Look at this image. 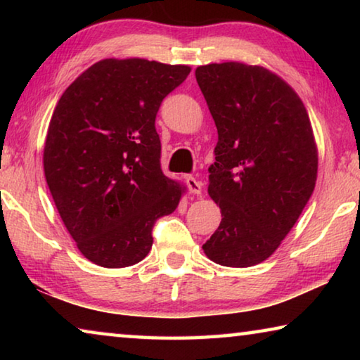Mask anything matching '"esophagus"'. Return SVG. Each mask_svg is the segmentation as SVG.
Listing matches in <instances>:
<instances>
[{"label":"esophagus","mask_w":360,"mask_h":360,"mask_svg":"<svg viewBox=\"0 0 360 360\" xmlns=\"http://www.w3.org/2000/svg\"><path fill=\"white\" fill-rule=\"evenodd\" d=\"M186 182H187L188 192H191L192 195H202V182L192 178V176H187Z\"/></svg>","instance_id":"obj_1"}]
</instances>
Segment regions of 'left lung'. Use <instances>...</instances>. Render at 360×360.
I'll return each mask as SVG.
<instances>
[{
	"label": "left lung",
	"mask_w": 360,
	"mask_h": 360,
	"mask_svg": "<svg viewBox=\"0 0 360 360\" xmlns=\"http://www.w3.org/2000/svg\"><path fill=\"white\" fill-rule=\"evenodd\" d=\"M195 77L219 141L208 193L222 221L206 257L246 268L276 251L307 206L318 178V146L300 96L264 66H198Z\"/></svg>",
	"instance_id": "left-lung-1"
}]
</instances>
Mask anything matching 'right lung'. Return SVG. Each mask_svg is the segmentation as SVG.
<instances>
[{
    "label": "right lung",
    "instance_id": "1",
    "mask_svg": "<svg viewBox=\"0 0 360 360\" xmlns=\"http://www.w3.org/2000/svg\"><path fill=\"white\" fill-rule=\"evenodd\" d=\"M187 65L105 58L60 96L44 144V174L71 238L105 268L141 262L158 217L178 208L182 184L160 168L155 115L186 81Z\"/></svg>",
    "mask_w": 360,
    "mask_h": 360
}]
</instances>
